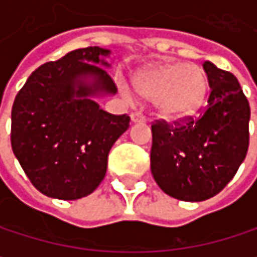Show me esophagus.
<instances>
[{
  "label": "esophagus",
  "mask_w": 257,
  "mask_h": 257,
  "mask_svg": "<svg viewBox=\"0 0 257 257\" xmlns=\"http://www.w3.org/2000/svg\"><path fill=\"white\" fill-rule=\"evenodd\" d=\"M131 120H132L134 123H137V122H146L147 117H146L141 111H135V113L131 114Z\"/></svg>",
  "instance_id": "34e87169"
}]
</instances>
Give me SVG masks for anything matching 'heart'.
I'll return each mask as SVG.
<instances>
[{
	"mask_svg": "<svg viewBox=\"0 0 257 257\" xmlns=\"http://www.w3.org/2000/svg\"><path fill=\"white\" fill-rule=\"evenodd\" d=\"M134 86L140 95L153 101L164 117L179 119L195 113L207 92L204 70L192 64H159L141 70Z\"/></svg>",
	"mask_w": 257,
	"mask_h": 257,
	"instance_id": "obj_1",
	"label": "heart"
}]
</instances>
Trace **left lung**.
I'll list each match as a JSON object with an SVG mask.
<instances>
[{"label": "left lung", "instance_id": "8db88e82", "mask_svg": "<svg viewBox=\"0 0 257 257\" xmlns=\"http://www.w3.org/2000/svg\"><path fill=\"white\" fill-rule=\"evenodd\" d=\"M211 87L198 119L152 125L150 168L170 196L199 202L217 195L236 174L248 150L250 105L236 77L205 61Z\"/></svg>", "mask_w": 257, "mask_h": 257}]
</instances>
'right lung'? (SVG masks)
I'll return each instance as SVG.
<instances>
[{"label":"right lung","mask_w":257,"mask_h":257,"mask_svg":"<svg viewBox=\"0 0 257 257\" xmlns=\"http://www.w3.org/2000/svg\"><path fill=\"white\" fill-rule=\"evenodd\" d=\"M110 50L77 49L38 67L15 98L12 149L37 190L50 198L92 193L107 171L108 152L129 128L128 114H110L92 96L117 87L99 56Z\"/></svg>","instance_id":"1"}]
</instances>
